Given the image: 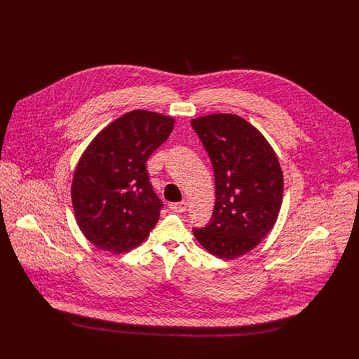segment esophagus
<instances>
[{"instance_id":"34e87169","label":"esophagus","mask_w":359,"mask_h":359,"mask_svg":"<svg viewBox=\"0 0 359 359\" xmlns=\"http://www.w3.org/2000/svg\"><path fill=\"white\" fill-rule=\"evenodd\" d=\"M187 202H179V203H171L170 208L173 212H184L187 211Z\"/></svg>"}]
</instances>
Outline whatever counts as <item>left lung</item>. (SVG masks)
Returning a JSON list of instances; mask_svg holds the SVG:
<instances>
[{"label": "left lung", "mask_w": 359, "mask_h": 359, "mask_svg": "<svg viewBox=\"0 0 359 359\" xmlns=\"http://www.w3.org/2000/svg\"><path fill=\"white\" fill-rule=\"evenodd\" d=\"M215 177L211 222L194 229L208 253L234 259L253 250L273 229L283 202L284 176L277 154L252 123L218 113L191 120Z\"/></svg>", "instance_id": "obj_1"}]
</instances>
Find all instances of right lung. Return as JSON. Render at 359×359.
Returning <instances> with one entry per match:
<instances>
[{
	"mask_svg": "<svg viewBox=\"0 0 359 359\" xmlns=\"http://www.w3.org/2000/svg\"><path fill=\"white\" fill-rule=\"evenodd\" d=\"M173 126L172 117L137 109L110 122L87 145L72 176L71 202L81 231L95 248L122 255L148 238L163 203L147 161Z\"/></svg>",
	"mask_w": 359,
	"mask_h": 359,
	"instance_id": "1",
	"label": "right lung"
}]
</instances>
